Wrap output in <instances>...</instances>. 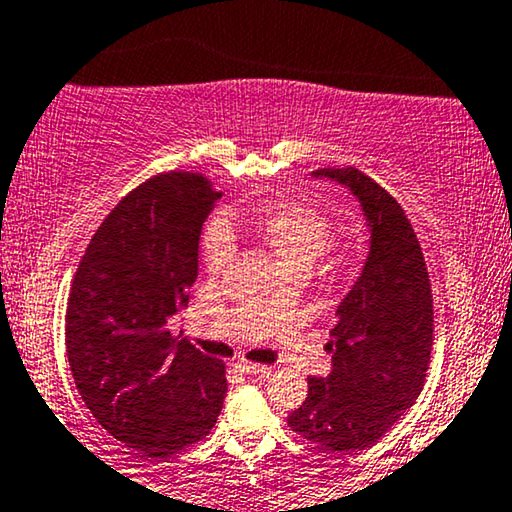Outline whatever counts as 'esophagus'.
I'll use <instances>...</instances> for the list:
<instances>
[{
    "instance_id": "34e87169",
    "label": "esophagus",
    "mask_w": 512,
    "mask_h": 512,
    "mask_svg": "<svg viewBox=\"0 0 512 512\" xmlns=\"http://www.w3.org/2000/svg\"><path fill=\"white\" fill-rule=\"evenodd\" d=\"M234 366H236V369H239V371H243V373H250V376H266V373L271 371L269 366L250 364V362H239V364H234Z\"/></svg>"
}]
</instances>
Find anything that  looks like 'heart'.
I'll return each instance as SVG.
<instances>
[{
    "label": "heart",
    "mask_w": 512,
    "mask_h": 512,
    "mask_svg": "<svg viewBox=\"0 0 512 512\" xmlns=\"http://www.w3.org/2000/svg\"><path fill=\"white\" fill-rule=\"evenodd\" d=\"M241 220L248 222L259 241L280 259L287 271L311 269L315 259L327 250L334 234V222L329 215L304 199L271 201L241 215ZM201 248L208 271L225 269L234 257L232 220L218 215L208 222Z\"/></svg>",
    "instance_id": "b5f03b06"
}]
</instances>
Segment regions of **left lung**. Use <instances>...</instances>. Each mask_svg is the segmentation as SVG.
<instances>
[{"label": "left lung", "mask_w": 512, "mask_h": 512, "mask_svg": "<svg viewBox=\"0 0 512 512\" xmlns=\"http://www.w3.org/2000/svg\"><path fill=\"white\" fill-rule=\"evenodd\" d=\"M348 187L369 227V255L336 308L331 371L308 378L292 431L331 452L371 448L420 397L434 343V299L420 241L390 192L355 167L318 169Z\"/></svg>", "instance_id": "left-lung-1"}]
</instances>
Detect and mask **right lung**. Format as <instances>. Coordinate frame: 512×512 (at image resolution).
I'll use <instances>...</instances> for the list:
<instances>
[{"label": "right lung", "mask_w": 512, "mask_h": 512, "mask_svg": "<svg viewBox=\"0 0 512 512\" xmlns=\"http://www.w3.org/2000/svg\"><path fill=\"white\" fill-rule=\"evenodd\" d=\"M222 192L201 174L153 176L92 236L67 301V357L85 406L143 457H169L213 429L225 364L169 331L199 273L201 227Z\"/></svg>", "instance_id": "right-lung-1"}]
</instances>
